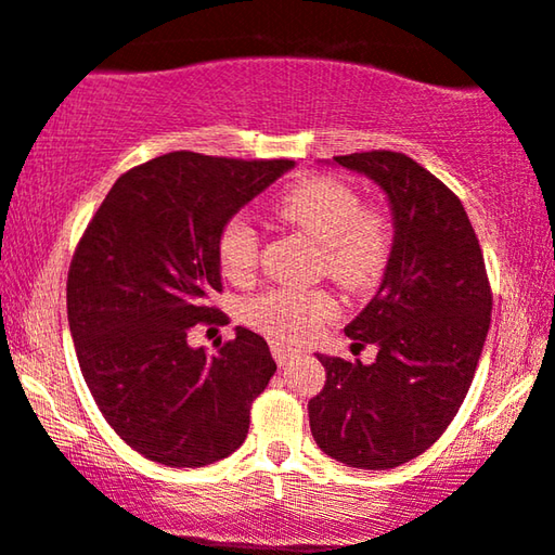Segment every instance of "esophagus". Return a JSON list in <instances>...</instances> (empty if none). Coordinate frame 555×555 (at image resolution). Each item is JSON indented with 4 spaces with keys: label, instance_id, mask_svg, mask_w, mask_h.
<instances>
[{
    "label": "esophagus",
    "instance_id": "34e87169",
    "mask_svg": "<svg viewBox=\"0 0 555 555\" xmlns=\"http://www.w3.org/2000/svg\"><path fill=\"white\" fill-rule=\"evenodd\" d=\"M270 351H272V359H275V361L280 363V366H285V363L291 361L295 353H298V351H295L293 346L283 344V340H272V344H270Z\"/></svg>",
    "mask_w": 555,
    "mask_h": 555
}]
</instances>
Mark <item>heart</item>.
Listing matches in <instances>:
<instances>
[{"instance_id":"1","label":"heart","mask_w":555,"mask_h":555,"mask_svg":"<svg viewBox=\"0 0 555 555\" xmlns=\"http://www.w3.org/2000/svg\"><path fill=\"white\" fill-rule=\"evenodd\" d=\"M275 215L321 245L323 270L348 291H371L384 278L393 253V227L378 209H366L351 184L331 177H308L285 189ZM217 255L234 280L253 278L260 262V232L247 217L222 227ZM338 313L325 287H278L245 306L247 323L275 340H302Z\"/></svg>"}]
</instances>
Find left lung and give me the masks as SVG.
I'll use <instances>...</instances> for the list:
<instances>
[{"instance_id": "obj_1", "label": "left lung", "mask_w": 555, "mask_h": 555, "mask_svg": "<svg viewBox=\"0 0 555 555\" xmlns=\"http://www.w3.org/2000/svg\"><path fill=\"white\" fill-rule=\"evenodd\" d=\"M374 181L393 219L382 285L346 325L374 363L318 353L323 391L308 401L310 431L328 457L391 469L420 457L450 427L475 378L490 328L492 293L480 242L462 202L397 151L333 156Z\"/></svg>"}]
</instances>
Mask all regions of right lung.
<instances>
[{"label": "right lung", "mask_w": 555, "mask_h": 555, "mask_svg": "<svg viewBox=\"0 0 555 555\" xmlns=\"http://www.w3.org/2000/svg\"><path fill=\"white\" fill-rule=\"evenodd\" d=\"M171 151L126 171L105 196L67 272V323L105 422L143 457L204 467L245 442L249 406L275 374L268 340L234 328L207 353L196 323H219L222 227L293 169Z\"/></svg>", "instance_id": "right-lung-1"}]
</instances>
